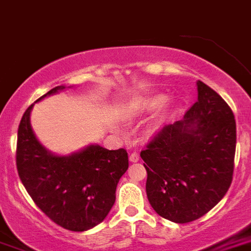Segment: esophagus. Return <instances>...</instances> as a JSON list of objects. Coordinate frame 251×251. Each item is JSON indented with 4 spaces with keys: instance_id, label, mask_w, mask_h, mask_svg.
<instances>
[{
    "instance_id": "1",
    "label": "esophagus",
    "mask_w": 251,
    "mask_h": 251,
    "mask_svg": "<svg viewBox=\"0 0 251 251\" xmlns=\"http://www.w3.org/2000/svg\"><path fill=\"white\" fill-rule=\"evenodd\" d=\"M139 158L140 157H139L138 153H136V151H134V153H131V154H130L129 159H130V162H138Z\"/></svg>"
}]
</instances>
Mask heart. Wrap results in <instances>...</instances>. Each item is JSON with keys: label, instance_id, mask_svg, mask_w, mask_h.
<instances>
[{"label": "heart", "instance_id": "heart-1", "mask_svg": "<svg viewBox=\"0 0 251 251\" xmlns=\"http://www.w3.org/2000/svg\"><path fill=\"white\" fill-rule=\"evenodd\" d=\"M166 102H167V97L165 94H153V96L140 97V98H136V100L130 103L127 112L131 117H136V116H142L145 115V113L157 111Z\"/></svg>", "mask_w": 251, "mask_h": 251}]
</instances>
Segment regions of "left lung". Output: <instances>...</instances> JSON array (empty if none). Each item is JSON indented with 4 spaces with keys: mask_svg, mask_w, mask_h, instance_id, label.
<instances>
[{
    "mask_svg": "<svg viewBox=\"0 0 251 251\" xmlns=\"http://www.w3.org/2000/svg\"><path fill=\"white\" fill-rule=\"evenodd\" d=\"M198 100L184 119L166 125L140 157L147 197L158 214L187 223L208 213L232 182L236 121L222 97L198 81Z\"/></svg>",
    "mask_w": 251,
    "mask_h": 251,
    "instance_id": "1",
    "label": "left lung"
}]
</instances>
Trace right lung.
<instances>
[{"instance_id": "obj_1", "label": "right lung", "mask_w": 251, "mask_h": 251, "mask_svg": "<svg viewBox=\"0 0 251 251\" xmlns=\"http://www.w3.org/2000/svg\"><path fill=\"white\" fill-rule=\"evenodd\" d=\"M62 89L56 86L38 100ZM33 106L24 112L18 130L19 177L37 207L58 226L77 232L93 228L115 204L116 187L129 167L127 151L96 144L71 155L52 154L31 129Z\"/></svg>"}]
</instances>
